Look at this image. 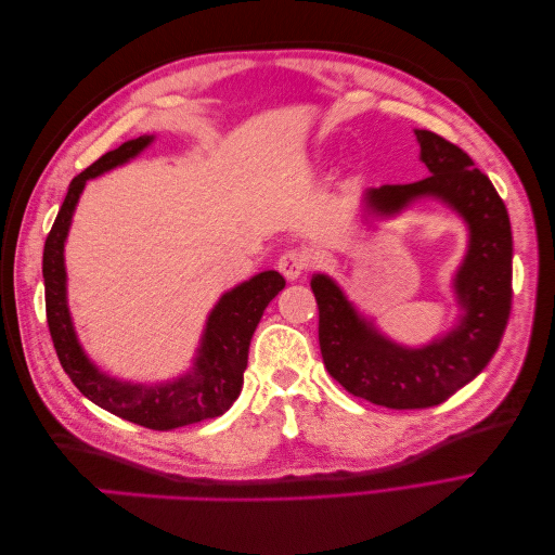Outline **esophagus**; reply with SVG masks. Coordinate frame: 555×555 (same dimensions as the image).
<instances>
[{
    "mask_svg": "<svg viewBox=\"0 0 555 555\" xmlns=\"http://www.w3.org/2000/svg\"><path fill=\"white\" fill-rule=\"evenodd\" d=\"M312 266V257H310V251L308 249H304V247H289V249H284L282 255H280V259H278V268H280V273L287 278V280H296V278H300L304 275L308 268Z\"/></svg>",
    "mask_w": 555,
    "mask_h": 555,
    "instance_id": "1",
    "label": "esophagus"
}]
</instances>
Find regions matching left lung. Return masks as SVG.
<instances>
[{"instance_id": "obj_1", "label": "left lung", "mask_w": 555, "mask_h": 555, "mask_svg": "<svg viewBox=\"0 0 555 555\" xmlns=\"http://www.w3.org/2000/svg\"><path fill=\"white\" fill-rule=\"evenodd\" d=\"M414 133L430 176L382 184L365 198L375 212L393 215L414 198L433 196L467 222L469 247L453 282L465 310L461 324L424 349H405L361 319L331 278L314 275L310 282L326 371L351 396L391 410L440 405L473 382L498 351L512 312V224L505 201L465 150L435 131Z\"/></svg>"}]
</instances>
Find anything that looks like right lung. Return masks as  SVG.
<instances>
[{
    "instance_id": "obj_1",
    "label": "right lung",
    "mask_w": 555,
    "mask_h": 555,
    "mask_svg": "<svg viewBox=\"0 0 555 555\" xmlns=\"http://www.w3.org/2000/svg\"><path fill=\"white\" fill-rule=\"evenodd\" d=\"M150 141H153V137L127 141L104 157H99L72 180L69 192H66L64 204L55 217V224L43 245L46 319L64 373L69 375L82 396L131 424L153 430H171L220 416L238 398L251 333H255L266 306L284 289V278L275 271H266L238 284L236 289L220 298V304L208 317L204 343H201L192 375H184L173 384L143 386L117 382L96 371L88 357L82 354L72 326L69 308H66V231H69L74 208L86 182L137 157Z\"/></svg>"
}]
</instances>
